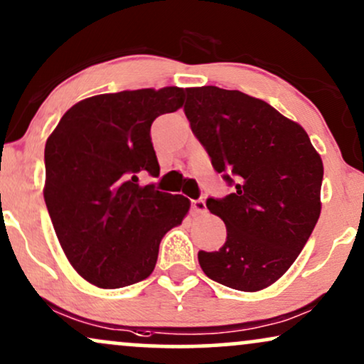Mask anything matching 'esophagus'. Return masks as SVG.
<instances>
[{"instance_id": "34e87169", "label": "esophagus", "mask_w": 364, "mask_h": 364, "mask_svg": "<svg viewBox=\"0 0 364 364\" xmlns=\"http://www.w3.org/2000/svg\"><path fill=\"white\" fill-rule=\"evenodd\" d=\"M191 208L198 215H205L206 211H208V210H206V203L203 200H193L191 201Z\"/></svg>"}]
</instances>
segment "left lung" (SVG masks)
I'll use <instances>...</instances> for the list:
<instances>
[{
  "instance_id": "obj_1",
  "label": "left lung",
  "mask_w": 364,
  "mask_h": 364,
  "mask_svg": "<svg viewBox=\"0 0 364 364\" xmlns=\"http://www.w3.org/2000/svg\"><path fill=\"white\" fill-rule=\"evenodd\" d=\"M185 114L216 173L235 186L206 206L227 227L203 272L243 292L272 285L294 264L321 215L323 159L301 124L264 100L215 85L186 89Z\"/></svg>"
}]
</instances>
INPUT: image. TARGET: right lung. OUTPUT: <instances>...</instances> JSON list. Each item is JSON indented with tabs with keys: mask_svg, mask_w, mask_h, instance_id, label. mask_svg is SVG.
<instances>
[{
	"mask_svg": "<svg viewBox=\"0 0 364 364\" xmlns=\"http://www.w3.org/2000/svg\"><path fill=\"white\" fill-rule=\"evenodd\" d=\"M183 102L179 87L94 95L48 136L45 203L63 254L87 282L119 289L149 277L161 238L190 211L188 198L141 186L137 176L159 174L151 124Z\"/></svg>",
	"mask_w": 364,
	"mask_h": 364,
	"instance_id": "obj_1",
	"label": "right lung"
}]
</instances>
